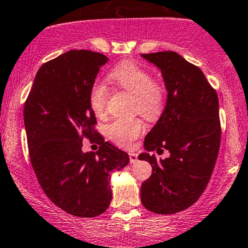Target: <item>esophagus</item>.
<instances>
[{
    "instance_id": "1",
    "label": "esophagus",
    "mask_w": 248,
    "mask_h": 248,
    "mask_svg": "<svg viewBox=\"0 0 248 248\" xmlns=\"http://www.w3.org/2000/svg\"><path fill=\"white\" fill-rule=\"evenodd\" d=\"M138 160V155L137 153H129V161H131V164H134L135 161Z\"/></svg>"
}]
</instances>
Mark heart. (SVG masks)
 Listing matches in <instances>:
<instances>
[{
    "instance_id": "1",
    "label": "heart",
    "mask_w": 248,
    "mask_h": 248,
    "mask_svg": "<svg viewBox=\"0 0 248 248\" xmlns=\"http://www.w3.org/2000/svg\"><path fill=\"white\" fill-rule=\"evenodd\" d=\"M110 78L133 95L132 109L145 119L155 120L160 115L165 104V91L153 79L152 74L135 62H124L111 71ZM108 87L96 82L89 91V104L95 115L102 116L108 100ZM145 126L139 119H116L106 126V134L120 147H131L134 140L144 132Z\"/></svg>"
}]
</instances>
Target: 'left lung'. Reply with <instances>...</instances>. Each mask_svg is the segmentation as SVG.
Wrapping results in <instances>:
<instances>
[{"instance_id":"left-lung-1","label":"left lung","mask_w":248,"mask_h":248,"mask_svg":"<svg viewBox=\"0 0 248 248\" xmlns=\"http://www.w3.org/2000/svg\"><path fill=\"white\" fill-rule=\"evenodd\" d=\"M161 71L168 100L163 114L145 138L140 160L152 165L141 184L146 209L173 214L186 209L204 191L220 150L221 126L216 91L200 67L172 51L141 54ZM163 149L170 157L158 161L149 152Z\"/></svg>"}]
</instances>
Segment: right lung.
<instances>
[{
  "label": "right lung",
  "mask_w": 248,
  "mask_h": 248,
  "mask_svg": "<svg viewBox=\"0 0 248 248\" xmlns=\"http://www.w3.org/2000/svg\"><path fill=\"white\" fill-rule=\"evenodd\" d=\"M108 58L98 52L71 49L36 72L25 108L31 163L41 189L57 207L79 217H95L111 201L110 174L129 157L95 131L89 91ZM100 145L84 154L81 140Z\"/></svg>",
  "instance_id": "add662e5"
}]
</instances>
